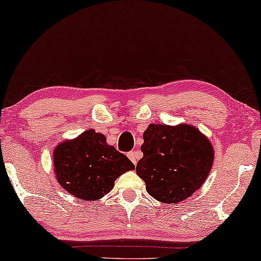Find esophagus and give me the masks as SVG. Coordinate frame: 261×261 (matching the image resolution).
<instances>
[{
  "instance_id": "1",
  "label": "esophagus",
  "mask_w": 261,
  "mask_h": 261,
  "mask_svg": "<svg viewBox=\"0 0 261 261\" xmlns=\"http://www.w3.org/2000/svg\"><path fill=\"white\" fill-rule=\"evenodd\" d=\"M127 156H129V159L132 161V164H137V160H138V152H129L127 153Z\"/></svg>"
}]
</instances>
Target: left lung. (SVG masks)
I'll return each instance as SVG.
<instances>
[{"mask_svg":"<svg viewBox=\"0 0 261 261\" xmlns=\"http://www.w3.org/2000/svg\"><path fill=\"white\" fill-rule=\"evenodd\" d=\"M140 146L143 158L136 172L146 190L163 203L187 200L208 177L214 163L209 139L188 124H150Z\"/></svg>","mask_w":261,"mask_h":261,"instance_id":"1","label":"left lung"}]
</instances>
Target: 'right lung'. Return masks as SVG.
Here are the masks:
<instances>
[{
	"label": "right lung",
	"mask_w": 261,
	"mask_h": 261,
	"mask_svg": "<svg viewBox=\"0 0 261 261\" xmlns=\"http://www.w3.org/2000/svg\"><path fill=\"white\" fill-rule=\"evenodd\" d=\"M53 165L61 187L84 201L100 200L114 188L119 175L135 169L126 155L93 129L60 143L53 151Z\"/></svg>",
	"instance_id": "obj_1"
}]
</instances>
